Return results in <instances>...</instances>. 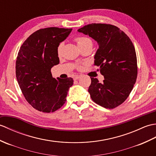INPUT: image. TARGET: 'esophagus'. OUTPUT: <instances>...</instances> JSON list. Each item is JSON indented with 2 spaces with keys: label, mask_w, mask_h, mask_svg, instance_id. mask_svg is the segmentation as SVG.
<instances>
[{
  "label": "esophagus",
  "mask_w": 156,
  "mask_h": 156,
  "mask_svg": "<svg viewBox=\"0 0 156 156\" xmlns=\"http://www.w3.org/2000/svg\"><path fill=\"white\" fill-rule=\"evenodd\" d=\"M79 78H80V76H79V75H76L75 77H74V79H75V80H77V79H79Z\"/></svg>",
  "instance_id": "34e87169"
}]
</instances>
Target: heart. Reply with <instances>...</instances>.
<instances>
[{
  "instance_id": "heart-1",
  "label": "heart",
  "mask_w": 156,
  "mask_h": 156,
  "mask_svg": "<svg viewBox=\"0 0 156 156\" xmlns=\"http://www.w3.org/2000/svg\"><path fill=\"white\" fill-rule=\"evenodd\" d=\"M75 41H76V43H77L79 47L84 46V45H85V44H87L88 43H92L91 39H89V38H87V37H77L75 39ZM61 49H62V44H59V46H58L57 48V54L58 56H60L61 55Z\"/></svg>"
}]
</instances>
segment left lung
I'll use <instances>...</instances> for the list:
<instances>
[{
    "mask_svg": "<svg viewBox=\"0 0 156 156\" xmlns=\"http://www.w3.org/2000/svg\"><path fill=\"white\" fill-rule=\"evenodd\" d=\"M78 32L89 35L99 44L94 65L99 67L105 79L101 83L91 77L88 89L91 98L105 108H115L126 101L136 83L137 65L133 44L123 31L109 24H89Z\"/></svg>",
    "mask_w": 156,
    "mask_h": 156,
    "instance_id": "obj_1",
    "label": "left lung"
}]
</instances>
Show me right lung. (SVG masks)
<instances>
[{"label": "right lung", "instance_id": "obj_1", "mask_svg": "<svg viewBox=\"0 0 156 156\" xmlns=\"http://www.w3.org/2000/svg\"><path fill=\"white\" fill-rule=\"evenodd\" d=\"M72 29H41L27 38L20 47L16 61V77L23 94L34 109L54 112L64 105L71 77L55 79L51 69L59 63L57 48Z\"/></svg>", "mask_w": 156, "mask_h": 156}]
</instances>
